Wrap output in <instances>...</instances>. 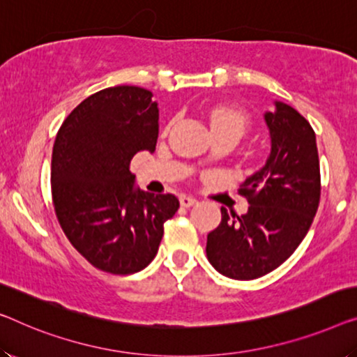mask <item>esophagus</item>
I'll list each match as a JSON object with an SVG mask.
<instances>
[{"label":"esophagus","mask_w":357,"mask_h":357,"mask_svg":"<svg viewBox=\"0 0 357 357\" xmlns=\"http://www.w3.org/2000/svg\"><path fill=\"white\" fill-rule=\"evenodd\" d=\"M179 204H181V206H184V208H189V206H194L197 204V200L190 195H181Z\"/></svg>","instance_id":"1"}]
</instances>
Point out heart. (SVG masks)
<instances>
[{"instance_id":"heart-1","label":"heart","mask_w":357,"mask_h":357,"mask_svg":"<svg viewBox=\"0 0 357 357\" xmlns=\"http://www.w3.org/2000/svg\"><path fill=\"white\" fill-rule=\"evenodd\" d=\"M208 121L213 135H231L242 137L248 128V116L242 110L231 107H216L210 110Z\"/></svg>"}]
</instances>
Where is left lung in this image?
I'll list each match as a JSON object with an SVG mask.
<instances>
[{
  "label": "left lung",
  "mask_w": 357,
  "mask_h": 357,
  "mask_svg": "<svg viewBox=\"0 0 357 357\" xmlns=\"http://www.w3.org/2000/svg\"><path fill=\"white\" fill-rule=\"evenodd\" d=\"M271 151L263 168L242 184L245 215L221 208V222L206 237V258L218 273L252 280L285 261L310 231L321 199L316 135L291 105L274 100L263 114Z\"/></svg>",
  "instance_id": "1"
}]
</instances>
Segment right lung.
I'll list each match as a JSON object with an SVG mask.
<instances>
[{
    "label": "right lung",
    "instance_id": "right-lung-1",
    "mask_svg": "<svg viewBox=\"0 0 357 357\" xmlns=\"http://www.w3.org/2000/svg\"><path fill=\"white\" fill-rule=\"evenodd\" d=\"M137 86L94 93L63 121L52 147V204L68 241L94 268L132 274L155 258L179 200L136 185L130 162L155 151L158 104Z\"/></svg>",
    "mask_w": 357,
    "mask_h": 357
}]
</instances>
